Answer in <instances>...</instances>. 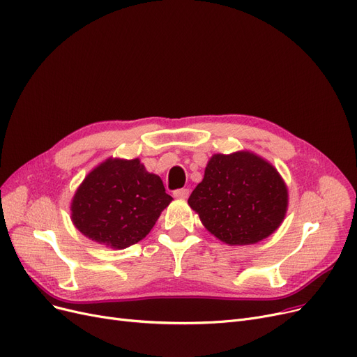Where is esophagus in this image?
<instances>
[{
	"label": "esophagus",
	"mask_w": 357,
	"mask_h": 357,
	"mask_svg": "<svg viewBox=\"0 0 357 357\" xmlns=\"http://www.w3.org/2000/svg\"><path fill=\"white\" fill-rule=\"evenodd\" d=\"M188 195H190V190H187V188H181V190L174 191V197H176V198H188Z\"/></svg>",
	"instance_id": "esophagus-1"
}]
</instances>
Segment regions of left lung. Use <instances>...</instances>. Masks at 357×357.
<instances>
[{
	"instance_id": "1",
	"label": "left lung",
	"mask_w": 357,
	"mask_h": 357,
	"mask_svg": "<svg viewBox=\"0 0 357 357\" xmlns=\"http://www.w3.org/2000/svg\"><path fill=\"white\" fill-rule=\"evenodd\" d=\"M190 207L217 239L227 245H252L283 223L287 185L278 170L250 150L210 158Z\"/></svg>"
}]
</instances>
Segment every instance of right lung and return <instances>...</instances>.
<instances>
[{
	"label": "right lung",
	"instance_id": "obj_1",
	"mask_svg": "<svg viewBox=\"0 0 357 357\" xmlns=\"http://www.w3.org/2000/svg\"><path fill=\"white\" fill-rule=\"evenodd\" d=\"M172 199L160 176L147 172L140 159L109 158L77 188L71 220L86 238L123 250L150 234Z\"/></svg>",
	"mask_w": 357,
	"mask_h": 357
}]
</instances>
